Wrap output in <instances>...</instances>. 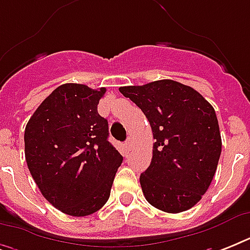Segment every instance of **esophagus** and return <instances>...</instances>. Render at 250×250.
Wrapping results in <instances>:
<instances>
[{"instance_id": "esophagus-1", "label": "esophagus", "mask_w": 250, "mask_h": 250, "mask_svg": "<svg viewBox=\"0 0 250 250\" xmlns=\"http://www.w3.org/2000/svg\"><path fill=\"white\" fill-rule=\"evenodd\" d=\"M125 150L129 152V150H132V146H133V140L132 139H128V140L125 143Z\"/></svg>"}]
</instances>
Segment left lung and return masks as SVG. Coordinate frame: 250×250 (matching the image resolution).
<instances>
[{
	"label": "left lung",
	"mask_w": 250,
	"mask_h": 250,
	"mask_svg": "<svg viewBox=\"0 0 250 250\" xmlns=\"http://www.w3.org/2000/svg\"><path fill=\"white\" fill-rule=\"evenodd\" d=\"M152 127L153 157L140 175L146 201L166 213L190 209L217 171L222 139L215 110L197 90L174 80L119 88Z\"/></svg>",
	"instance_id": "1"
}]
</instances>
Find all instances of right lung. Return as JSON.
I'll list each match as a JSON object with an SVG mask.
<instances>
[{
  "label": "right lung",
  "mask_w": 250,
  "mask_h": 250,
  "mask_svg": "<svg viewBox=\"0 0 250 250\" xmlns=\"http://www.w3.org/2000/svg\"><path fill=\"white\" fill-rule=\"evenodd\" d=\"M105 92L62 84L25 125L24 154L33 180L54 208L72 217L105 205L123 161L107 141V121L97 111Z\"/></svg>",
  "instance_id": "right-lung-1"
}]
</instances>
